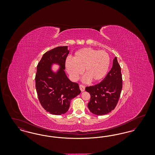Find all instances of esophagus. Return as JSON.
Wrapping results in <instances>:
<instances>
[{"instance_id": "34e87169", "label": "esophagus", "mask_w": 155, "mask_h": 155, "mask_svg": "<svg viewBox=\"0 0 155 155\" xmlns=\"http://www.w3.org/2000/svg\"><path fill=\"white\" fill-rule=\"evenodd\" d=\"M80 89L81 92H84L85 91V86L83 85H80Z\"/></svg>"}]
</instances>
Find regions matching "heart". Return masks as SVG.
Here are the masks:
<instances>
[{
  "label": "heart",
  "mask_w": 155,
  "mask_h": 155,
  "mask_svg": "<svg viewBox=\"0 0 155 155\" xmlns=\"http://www.w3.org/2000/svg\"><path fill=\"white\" fill-rule=\"evenodd\" d=\"M110 63L109 54L104 51L83 48L74 53L71 61L66 62V68L71 78L77 80L82 73L91 82L101 80L107 74Z\"/></svg>",
  "instance_id": "1"
}]
</instances>
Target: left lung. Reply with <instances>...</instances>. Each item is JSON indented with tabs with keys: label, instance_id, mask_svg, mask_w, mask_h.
I'll use <instances>...</instances> for the list:
<instances>
[{
	"label": "left lung",
	"instance_id": "left-lung-1",
	"mask_svg": "<svg viewBox=\"0 0 155 155\" xmlns=\"http://www.w3.org/2000/svg\"><path fill=\"white\" fill-rule=\"evenodd\" d=\"M123 87L121 67L117 58L113 59V66L103 81L94 86L87 87L91 99L88 104L89 110L97 116H102L114 109Z\"/></svg>",
	"mask_w": 155,
	"mask_h": 155
}]
</instances>
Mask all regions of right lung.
Listing matches in <instances>:
<instances>
[{"label":"right lung","instance_id":"add662e5","mask_svg":"<svg viewBox=\"0 0 155 155\" xmlns=\"http://www.w3.org/2000/svg\"><path fill=\"white\" fill-rule=\"evenodd\" d=\"M68 53L67 46L55 48L46 52L37 65L35 87L38 99L45 110L54 115L66 113L71 100L81 92L78 84L70 81L64 71ZM54 62L61 67L57 74L50 68Z\"/></svg>","mask_w":155,"mask_h":155}]
</instances>
